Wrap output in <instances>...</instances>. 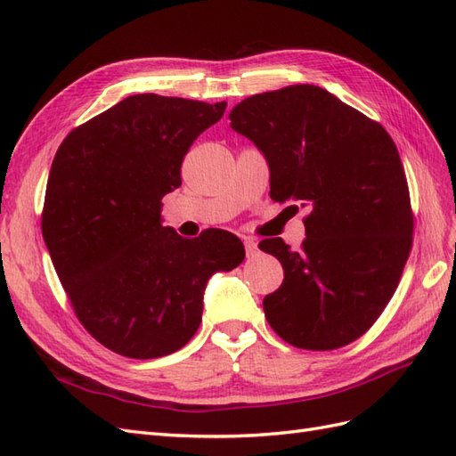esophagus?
<instances>
[{"instance_id":"esophagus-1","label":"esophagus","mask_w":456,"mask_h":456,"mask_svg":"<svg viewBox=\"0 0 456 456\" xmlns=\"http://www.w3.org/2000/svg\"><path fill=\"white\" fill-rule=\"evenodd\" d=\"M243 245H245V255H247V256H255V255L258 253V245H256L255 240L245 238V240H243Z\"/></svg>"}]
</instances>
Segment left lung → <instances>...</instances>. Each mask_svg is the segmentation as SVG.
<instances>
[{"label": "left lung", "mask_w": 456, "mask_h": 456, "mask_svg": "<svg viewBox=\"0 0 456 456\" xmlns=\"http://www.w3.org/2000/svg\"><path fill=\"white\" fill-rule=\"evenodd\" d=\"M230 121L268 159L270 198L308 207L300 249L281 238L258 243L285 273L262 302L270 327L302 350L346 346L390 302L412 245L407 176L392 136L315 86L253 94Z\"/></svg>", "instance_id": "obj_1"}]
</instances>
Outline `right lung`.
<instances>
[{"label": "right lung", "instance_id": "add662e5", "mask_svg": "<svg viewBox=\"0 0 456 456\" xmlns=\"http://www.w3.org/2000/svg\"><path fill=\"white\" fill-rule=\"evenodd\" d=\"M226 102L133 94L68 133L54 154L41 232L77 320L133 360L181 350L201 323L215 272L245 258L226 230L186 240L161 226V200Z\"/></svg>", "mask_w": 456, "mask_h": 456}]
</instances>
